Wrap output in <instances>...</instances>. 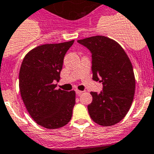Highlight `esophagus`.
Instances as JSON below:
<instances>
[{"mask_svg":"<svg viewBox=\"0 0 154 154\" xmlns=\"http://www.w3.org/2000/svg\"><path fill=\"white\" fill-rule=\"evenodd\" d=\"M82 92H83L82 91H80V90H77V89L76 90V94L78 95V96H79V95H81Z\"/></svg>","mask_w":154,"mask_h":154,"instance_id":"obj_1","label":"esophagus"}]
</instances>
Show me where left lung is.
Masks as SVG:
<instances>
[{
    "label": "left lung",
    "mask_w": 154,
    "mask_h": 154,
    "mask_svg": "<svg viewBox=\"0 0 154 154\" xmlns=\"http://www.w3.org/2000/svg\"><path fill=\"white\" fill-rule=\"evenodd\" d=\"M77 42L92 54V79L103 84L100 93L90 92V117L99 125L113 126L124 118L133 102L135 78L132 64L120 45L105 36H92Z\"/></svg>",
    "instance_id": "obj_1"
}]
</instances>
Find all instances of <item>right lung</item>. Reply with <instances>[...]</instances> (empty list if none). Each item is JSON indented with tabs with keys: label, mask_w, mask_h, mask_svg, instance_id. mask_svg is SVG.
<instances>
[{
	"label": "right lung",
	"mask_w": 154,
	"mask_h": 154,
	"mask_svg": "<svg viewBox=\"0 0 154 154\" xmlns=\"http://www.w3.org/2000/svg\"><path fill=\"white\" fill-rule=\"evenodd\" d=\"M74 40L41 45L26 54L19 74L22 100L36 123L47 129L64 127L72 118L75 92L55 89L63 60Z\"/></svg>",
	"instance_id": "add662e5"
}]
</instances>
